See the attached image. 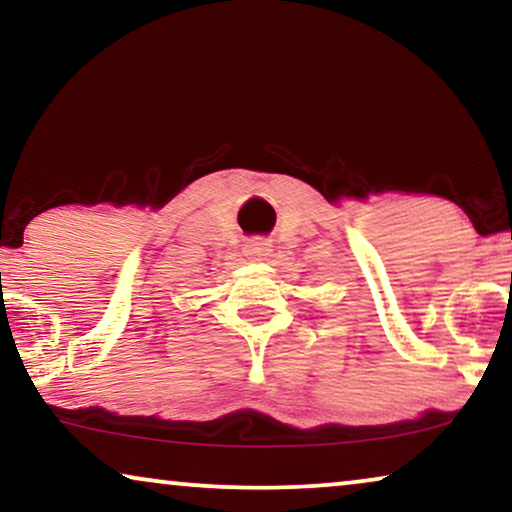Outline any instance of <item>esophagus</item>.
Here are the masks:
<instances>
[{
	"label": "esophagus",
	"instance_id": "1",
	"mask_svg": "<svg viewBox=\"0 0 512 512\" xmlns=\"http://www.w3.org/2000/svg\"><path fill=\"white\" fill-rule=\"evenodd\" d=\"M272 247L265 240H251L247 247H244V254H247L251 261H263V258L270 256Z\"/></svg>",
	"mask_w": 512,
	"mask_h": 512
}]
</instances>
